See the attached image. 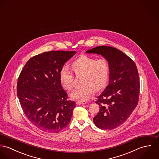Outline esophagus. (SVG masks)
I'll list each match as a JSON object with an SVG mask.
<instances>
[{
    "label": "esophagus",
    "instance_id": "34e87169",
    "mask_svg": "<svg viewBox=\"0 0 159 159\" xmlns=\"http://www.w3.org/2000/svg\"><path fill=\"white\" fill-rule=\"evenodd\" d=\"M76 104L77 105H84V104H86L87 103V102L86 101H84V100H77L76 101Z\"/></svg>",
    "mask_w": 159,
    "mask_h": 159
}]
</instances>
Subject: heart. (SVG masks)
<instances>
[{"mask_svg":"<svg viewBox=\"0 0 159 159\" xmlns=\"http://www.w3.org/2000/svg\"><path fill=\"white\" fill-rule=\"evenodd\" d=\"M71 68L78 78L82 77L81 88L73 92L71 97L75 99L87 100L94 91L103 89L108 81L110 66L105 58H95L83 55L74 61ZM60 81L62 86L71 91L74 88V77L68 68H62L60 72Z\"/></svg>","mask_w":159,"mask_h":159,"instance_id":"obj_1","label":"heart"}]
</instances>
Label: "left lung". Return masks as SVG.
I'll return each instance as SVG.
<instances>
[{"label": "left lung", "instance_id": "1", "mask_svg": "<svg viewBox=\"0 0 159 159\" xmlns=\"http://www.w3.org/2000/svg\"><path fill=\"white\" fill-rule=\"evenodd\" d=\"M105 58L110 66L109 84L95 102L100 107L93 118L102 130H112L123 124L134 111L138 102L139 79L135 62L121 51L100 46L86 51Z\"/></svg>", "mask_w": 159, "mask_h": 159}]
</instances>
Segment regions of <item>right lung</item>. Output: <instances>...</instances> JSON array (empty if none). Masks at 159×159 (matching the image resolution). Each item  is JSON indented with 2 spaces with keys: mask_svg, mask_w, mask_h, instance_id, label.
<instances>
[{
  "mask_svg": "<svg viewBox=\"0 0 159 159\" xmlns=\"http://www.w3.org/2000/svg\"><path fill=\"white\" fill-rule=\"evenodd\" d=\"M75 51H51L30 58L18 80L17 95L23 111L37 128L58 133L69 124L75 102L67 100L60 72Z\"/></svg>",
  "mask_w": 159,
  "mask_h": 159,
  "instance_id": "obj_1",
  "label": "right lung"
}]
</instances>
